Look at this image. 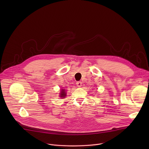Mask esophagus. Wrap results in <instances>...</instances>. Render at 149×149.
<instances>
[{
  "label": "esophagus",
  "mask_w": 149,
  "mask_h": 149,
  "mask_svg": "<svg viewBox=\"0 0 149 149\" xmlns=\"http://www.w3.org/2000/svg\"><path fill=\"white\" fill-rule=\"evenodd\" d=\"M76 84H77V87H80L82 86V82H81V81H78V82H77Z\"/></svg>",
  "instance_id": "obj_1"
}]
</instances>
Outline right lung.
Listing matches in <instances>:
<instances>
[{"mask_svg": "<svg viewBox=\"0 0 149 149\" xmlns=\"http://www.w3.org/2000/svg\"><path fill=\"white\" fill-rule=\"evenodd\" d=\"M66 95H66V93H65V90L62 89V90H61V93H60V95H59L60 97H62V98H63V97H65Z\"/></svg>", "mask_w": 149, "mask_h": 149, "instance_id": "obj_1", "label": "right lung"}]
</instances>
